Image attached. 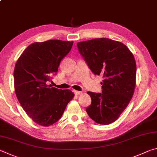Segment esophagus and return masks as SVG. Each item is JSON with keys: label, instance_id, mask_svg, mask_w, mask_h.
<instances>
[{"label": "esophagus", "instance_id": "obj_1", "mask_svg": "<svg viewBox=\"0 0 157 157\" xmlns=\"http://www.w3.org/2000/svg\"><path fill=\"white\" fill-rule=\"evenodd\" d=\"M74 94H75V95L82 94V92H80V91H76V90H74Z\"/></svg>", "mask_w": 157, "mask_h": 157}]
</instances>
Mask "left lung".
<instances>
[{"label": "left lung", "instance_id": "8db88e82", "mask_svg": "<svg viewBox=\"0 0 157 157\" xmlns=\"http://www.w3.org/2000/svg\"><path fill=\"white\" fill-rule=\"evenodd\" d=\"M77 47L92 72L103 77L102 93L87 92L92 103L87 113L98 124H110L133 97L136 74L134 55L121 42L107 38L79 42Z\"/></svg>", "mask_w": 157, "mask_h": 157}]
</instances>
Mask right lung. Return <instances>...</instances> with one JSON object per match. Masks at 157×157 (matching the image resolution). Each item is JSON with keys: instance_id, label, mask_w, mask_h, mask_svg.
I'll list each match as a JSON object with an SVG mask.
<instances>
[{"instance_id": "add662e5", "label": "right lung", "mask_w": 157, "mask_h": 157, "mask_svg": "<svg viewBox=\"0 0 157 157\" xmlns=\"http://www.w3.org/2000/svg\"><path fill=\"white\" fill-rule=\"evenodd\" d=\"M73 41L36 42L25 49L16 61L13 83L16 97L27 114L37 124L48 127L57 122L74 94L48 85L58 71Z\"/></svg>"}]
</instances>
